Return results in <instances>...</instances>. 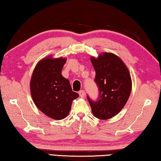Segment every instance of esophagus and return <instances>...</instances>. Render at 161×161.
<instances>
[{
    "mask_svg": "<svg viewBox=\"0 0 161 161\" xmlns=\"http://www.w3.org/2000/svg\"><path fill=\"white\" fill-rule=\"evenodd\" d=\"M79 95H80V97H84V95H85V92H84V90H80L79 92Z\"/></svg>",
    "mask_w": 161,
    "mask_h": 161,
    "instance_id": "34e87169",
    "label": "esophagus"
}]
</instances>
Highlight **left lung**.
<instances>
[{"instance_id": "left-lung-1", "label": "left lung", "mask_w": 161, "mask_h": 161, "mask_svg": "<svg viewBox=\"0 0 161 161\" xmlns=\"http://www.w3.org/2000/svg\"><path fill=\"white\" fill-rule=\"evenodd\" d=\"M96 72L94 81L99 87V97L92 101L87 97L93 115L106 120L115 116L126 104L132 88L131 78L123 61L116 54L103 53L91 58Z\"/></svg>"}]
</instances>
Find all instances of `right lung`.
I'll return each mask as SVG.
<instances>
[{
	"instance_id": "right-lung-1",
	"label": "right lung",
	"mask_w": 161,
	"mask_h": 161,
	"mask_svg": "<svg viewBox=\"0 0 161 161\" xmlns=\"http://www.w3.org/2000/svg\"><path fill=\"white\" fill-rule=\"evenodd\" d=\"M66 58L42 59L37 64L31 80V93L36 107L51 119L61 120L69 113L73 100L79 94L73 92L67 79L62 75Z\"/></svg>"
}]
</instances>
